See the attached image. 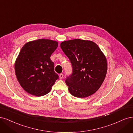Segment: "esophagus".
Returning <instances> with one entry per match:
<instances>
[{
    "instance_id": "obj_1",
    "label": "esophagus",
    "mask_w": 133,
    "mask_h": 133,
    "mask_svg": "<svg viewBox=\"0 0 133 133\" xmlns=\"http://www.w3.org/2000/svg\"><path fill=\"white\" fill-rule=\"evenodd\" d=\"M59 79H62L63 78V74H59Z\"/></svg>"
}]
</instances>
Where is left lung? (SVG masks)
<instances>
[{"instance_id": "left-lung-1", "label": "left lung", "mask_w": 133, "mask_h": 133, "mask_svg": "<svg viewBox=\"0 0 133 133\" xmlns=\"http://www.w3.org/2000/svg\"><path fill=\"white\" fill-rule=\"evenodd\" d=\"M61 48L70 59L72 74L65 82L72 96L85 98L97 91L107 72L104 54L95 42L74 39L62 42Z\"/></svg>"}]
</instances>
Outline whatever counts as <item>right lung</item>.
I'll return each mask as SVG.
<instances>
[{"label":"right lung","instance_id":"add662e5","mask_svg":"<svg viewBox=\"0 0 133 133\" xmlns=\"http://www.w3.org/2000/svg\"><path fill=\"white\" fill-rule=\"evenodd\" d=\"M58 44L54 40L38 39L27 42L20 50L15 62V72L20 85L28 93L44 96L58 78L50 59Z\"/></svg>","mask_w":133,"mask_h":133}]
</instances>
